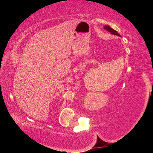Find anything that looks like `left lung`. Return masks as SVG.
<instances>
[{
  "instance_id": "1",
  "label": "left lung",
  "mask_w": 153,
  "mask_h": 153,
  "mask_svg": "<svg viewBox=\"0 0 153 153\" xmlns=\"http://www.w3.org/2000/svg\"><path fill=\"white\" fill-rule=\"evenodd\" d=\"M104 28L105 30H107V31H108V32H111V34H113V35H117V36H120V34L117 32V31H115V30H113L111 28V27L108 26V25H105V26L104 27Z\"/></svg>"
}]
</instances>
